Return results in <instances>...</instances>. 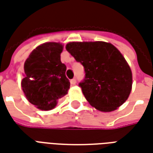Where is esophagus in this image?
<instances>
[{
  "instance_id": "obj_1",
  "label": "esophagus",
  "mask_w": 153,
  "mask_h": 153,
  "mask_svg": "<svg viewBox=\"0 0 153 153\" xmlns=\"http://www.w3.org/2000/svg\"><path fill=\"white\" fill-rule=\"evenodd\" d=\"M77 83V81H76V79H71L70 80V83L72 84V85H75Z\"/></svg>"
}]
</instances>
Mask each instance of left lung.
Returning <instances> with one entry per match:
<instances>
[{"label": "left lung", "instance_id": "8db88e82", "mask_svg": "<svg viewBox=\"0 0 153 153\" xmlns=\"http://www.w3.org/2000/svg\"><path fill=\"white\" fill-rule=\"evenodd\" d=\"M66 50L84 68V79L79 86L92 106L101 111H112L127 100L132 88L131 70L112 44L70 42Z\"/></svg>", "mask_w": 153, "mask_h": 153}]
</instances>
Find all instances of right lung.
<instances>
[{"label":"right lung","instance_id":"1","mask_svg":"<svg viewBox=\"0 0 153 153\" xmlns=\"http://www.w3.org/2000/svg\"><path fill=\"white\" fill-rule=\"evenodd\" d=\"M62 49V45L57 42L42 44L25 61L22 88L28 102L38 109L54 108L70 88L66 66L60 61Z\"/></svg>","mask_w":153,"mask_h":153}]
</instances>
